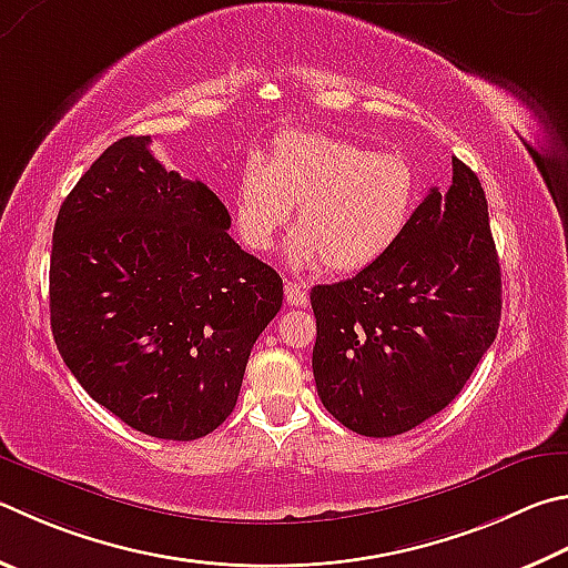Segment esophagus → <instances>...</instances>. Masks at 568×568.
<instances>
[{"label": "esophagus", "mask_w": 568, "mask_h": 568, "mask_svg": "<svg viewBox=\"0 0 568 568\" xmlns=\"http://www.w3.org/2000/svg\"><path fill=\"white\" fill-rule=\"evenodd\" d=\"M285 301L287 305H295V307H305L311 303V295H307L305 285L303 283H291L285 281Z\"/></svg>", "instance_id": "esophagus-1"}]
</instances>
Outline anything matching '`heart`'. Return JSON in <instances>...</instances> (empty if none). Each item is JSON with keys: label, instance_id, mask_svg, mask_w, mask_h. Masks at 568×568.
Returning a JSON list of instances; mask_svg holds the SVG:
<instances>
[{"label": "heart", "instance_id": "1", "mask_svg": "<svg viewBox=\"0 0 568 568\" xmlns=\"http://www.w3.org/2000/svg\"><path fill=\"white\" fill-rule=\"evenodd\" d=\"M419 201V176L402 151H367L315 129H283L241 169L233 219L255 253L273 248L277 231L295 225L287 265L365 271L405 235Z\"/></svg>", "mask_w": 568, "mask_h": 568}]
</instances>
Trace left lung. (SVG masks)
<instances>
[{"instance_id":"8db88e82","label":"left lung","mask_w":568,"mask_h":568,"mask_svg":"<svg viewBox=\"0 0 568 568\" xmlns=\"http://www.w3.org/2000/svg\"><path fill=\"white\" fill-rule=\"evenodd\" d=\"M313 375L325 409L365 437L435 417L467 385L501 317V271L484 189L452 159L385 257L315 285Z\"/></svg>"}]
</instances>
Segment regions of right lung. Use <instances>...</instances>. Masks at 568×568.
I'll return each mask as SVG.
<instances>
[{
	"mask_svg": "<svg viewBox=\"0 0 568 568\" xmlns=\"http://www.w3.org/2000/svg\"><path fill=\"white\" fill-rule=\"evenodd\" d=\"M113 141L54 223L51 333L71 375L143 435L191 442L231 415L283 281L241 251L209 185Z\"/></svg>",
	"mask_w": 568,
	"mask_h": 568,
	"instance_id": "right-lung-1",
	"label": "right lung"
}]
</instances>
